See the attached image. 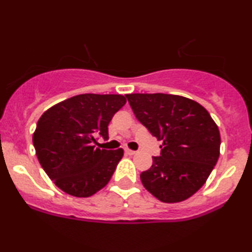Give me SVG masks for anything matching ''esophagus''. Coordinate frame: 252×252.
<instances>
[{
  "mask_svg": "<svg viewBox=\"0 0 252 252\" xmlns=\"http://www.w3.org/2000/svg\"><path fill=\"white\" fill-rule=\"evenodd\" d=\"M124 152H126V155H135L136 154V152H134V150H130V149H126Z\"/></svg>",
  "mask_w": 252,
  "mask_h": 252,
  "instance_id": "esophagus-1",
  "label": "esophagus"
}]
</instances>
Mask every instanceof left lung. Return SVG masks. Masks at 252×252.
Returning <instances> with one entry per match:
<instances>
[{"mask_svg": "<svg viewBox=\"0 0 252 252\" xmlns=\"http://www.w3.org/2000/svg\"><path fill=\"white\" fill-rule=\"evenodd\" d=\"M135 117L162 141L160 156L141 173L148 192L163 202L184 201L201 189L220 149L219 129L204 106L166 94H126Z\"/></svg>", "mask_w": 252, "mask_h": 252, "instance_id": "left-lung-1", "label": "left lung"}]
</instances>
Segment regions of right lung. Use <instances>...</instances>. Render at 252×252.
Returning a JSON list of instances; mask_svg holds the SVG:
<instances>
[{"label": "right lung", "mask_w": 252, "mask_h": 252, "mask_svg": "<svg viewBox=\"0 0 252 252\" xmlns=\"http://www.w3.org/2000/svg\"><path fill=\"white\" fill-rule=\"evenodd\" d=\"M121 94H78L52 106L37 121L33 144L51 180L67 194L86 198L110 181L123 149L97 148L108 126L126 104Z\"/></svg>", "instance_id": "add662e5"}]
</instances>
